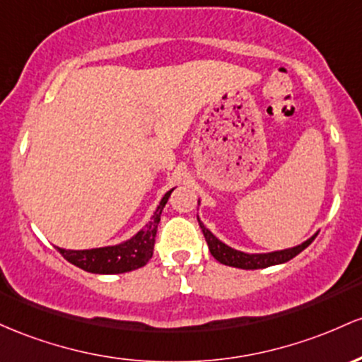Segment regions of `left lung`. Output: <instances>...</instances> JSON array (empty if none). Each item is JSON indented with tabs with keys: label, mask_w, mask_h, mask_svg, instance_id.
Listing matches in <instances>:
<instances>
[{
	"label": "left lung",
	"mask_w": 362,
	"mask_h": 362,
	"mask_svg": "<svg viewBox=\"0 0 362 362\" xmlns=\"http://www.w3.org/2000/svg\"><path fill=\"white\" fill-rule=\"evenodd\" d=\"M200 203V200H198ZM200 222V227L203 230V235H205V241L209 245L210 253L212 257L221 262L222 265H229V267H235V269H243V270H258V269H267V267L272 265H280V263H286L292 259L294 257H298L303 250H306L308 246L315 241L316 234L311 235L308 241L301 243V245L294 246V247H287V250H280V251H272V253H245V251H238L234 247L227 246L226 243H222L221 239H217L215 235L203 226V222L198 218Z\"/></svg>",
	"instance_id": "left-lung-1"
}]
</instances>
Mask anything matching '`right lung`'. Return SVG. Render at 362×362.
Segmentation results:
<instances>
[{
    "instance_id": "1",
    "label": "right lung",
    "mask_w": 362,
    "mask_h": 362,
    "mask_svg": "<svg viewBox=\"0 0 362 362\" xmlns=\"http://www.w3.org/2000/svg\"><path fill=\"white\" fill-rule=\"evenodd\" d=\"M173 189H169L162 197L159 206L156 209L148 224L141 230H138L133 238L127 239V241L115 246L92 247V250H64V247L58 246H56V250L63 255L64 259H68V262L78 267V269L90 272V274H124V272H132L147 265L148 259L153 255V245H156V234L157 226L160 222V214Z\"/></svg>"
}]
</instances>
